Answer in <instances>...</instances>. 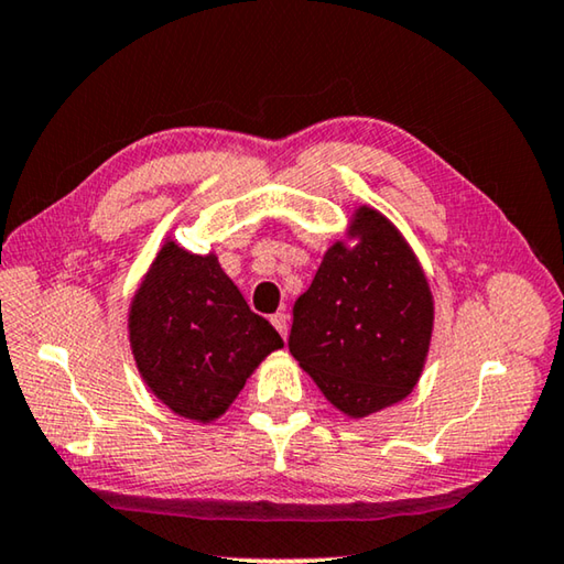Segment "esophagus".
<instances>
[{
	"label": "esophagus",
	"instance_id": "34e87169",
	"mask_svg": "<svg viewBox=\"0 0 564 564\" xmlns=\"http://www.w3.org/2000/svg\"><path fill=\"white\" fill-rule=\"evenodd\" d=\"M271 323H273V328H275V330H279L283 338H285V336H289V316H285V313H283V311H279V313H273V316H271Z\"/></svg>",
	"mask_w": 564,
	"mask_h": 564
}]
</instances>
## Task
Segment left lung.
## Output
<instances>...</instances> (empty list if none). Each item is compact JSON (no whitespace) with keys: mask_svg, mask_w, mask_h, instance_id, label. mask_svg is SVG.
I'll return each mask as SVG.
<instances>
[{"mask_svg":"<svg viewBox=\"0 0 564 564\" xmlns=\"http://www.w3.org/2000/svg\"><path fill=\"white\" fill-rule=\"evenodd\" d=\"M433 323V291L413 246L362 204L295 301L289 348L328 403L360 420L413 393Z\"/></svg>","mask_w":564,"mask_h":564,"instance_id":"left-lung-1","label":"left lung"}]
</instances>
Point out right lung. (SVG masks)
I'll return each mask as SVG.
<instances>
[{"mask_svg":"<svg viewBox=\"0 0 564 564\" xmlns=\"http://www.w3.org/2000/svg\"><path fill=\"white\" fill-rule=\"evenodd\" d=\"M129 346L141 380L178 417L214 423L253 370L283 348L256 316L218 256L166 238L129 303Z\"/></svg>","mask_w":564,"mask_h":564,"instance_id":"1","label":"right lung"}]
</instances>
